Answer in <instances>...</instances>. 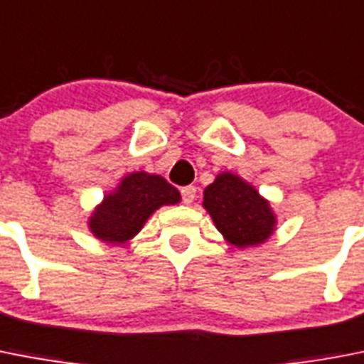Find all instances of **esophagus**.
<instances>
[{
  "label": "esophagus",
  "mask_w": 364,
  "mask_h": 364,
  "mask_svg": "<svg viewBox=\"0 0 364 364\" xmlns=\"http://www.w3.org/2000/svg\"><path fill=\"white\" fill-rule=\"evenodd\" d=\"M181 198H183V203H185V205H191L192 201H194V198H196V187H192V185H188V187H183Z\"/></svg>",
  "instance_id": "esophagus-1"
}]
</instances>
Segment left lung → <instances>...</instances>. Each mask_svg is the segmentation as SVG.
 I'll return each mask as SVG.
<instances>
[{"instance_id": "left-lung-1", "label": "left lung", "mask_w": 364, "mask_h": 364, "mask_svg": "<svg viewBox=\"0 0 364 364\" xmlns=\"http://www.w3.org/2000/svg\"><path fill=\"white\" fill-rule=\"evenodd\" d=\"M203 207L224 239L237 248L257 246L274 233L276 215L270 203L231 172L218 173L203 191Z\"/></svg>"}]
</instances>
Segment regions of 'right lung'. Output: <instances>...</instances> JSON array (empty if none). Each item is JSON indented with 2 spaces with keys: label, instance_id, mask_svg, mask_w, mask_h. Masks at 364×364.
<instances>
[{
  "label": "right lung",
  "instance_id": "obj_1",
  "mask_svg": "<svg viewBox=\"0 0 364 364\" xmlns=\"http://www.w3.org/2000/svg\"><path fill=\"white\" fill-rule=\"evenodd\" d=\"M181 194L161 176L135 172L107 194L96 207L88 228L103 242L124 244L139 233L159 207L176 205Z\"/></svg>",
  "mask_w": 364,
  "mask_h": 364
}]
</instances>
